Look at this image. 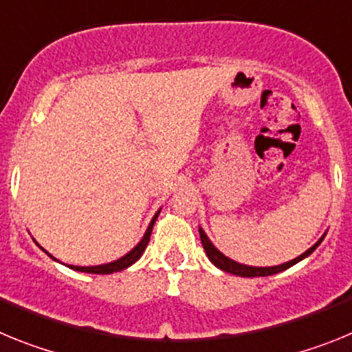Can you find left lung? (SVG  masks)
<instances>
[{
	"instance_id": "obj_1",
	"label": "left lung",
	"mask_w": 352,
	"mask_h": 352,
	"mask_svg": "<svg viewBox=\"0 0 352 352\" xmlns=\"http://www.w3.org/2000/svg\"><path fill=\"white\" fill-rule=\"evenodd\" d=\"M199 234H201V243H203L208 259H210L211 263L217 266V268L223 270V272H227V273H232V275H238V276H268V275H275V273L284 272V270L291 268L292 264L300 263L301 259H305L307 256H310V254H312V252L316 250L319 245H321L322 238H324V236H322V238L319 239L316 245H314V247H310L309 250L305 252V254H301V256L296 257V259L289 261V263L280 264V266H272V268H254V266H245V264L234 263V261H231L229 257L223 256V254H220V252L213 247V243H211L210 239H208V236L204 234V231L201 229V227H199Z\"/></svg>"
}]
</instances>
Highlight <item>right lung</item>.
I'll use <instances>...</instances> for the list:
<instances>
[{
	"instance_id": "1",
	"label": "right lung",
	"mask_w": 352,
	"mask_h": 352,
	"mask_svg": "<svg viewBox=\"0 0 352 352\" xmlns=\"http://www.w3.org/2000/svg\"><path fill=\"white\" fill-rule=\"evenodd\" d=\"M157 217H158V213L153 217V220H151V223H149V227H148V231H146L144 238L139 241L138 247L133 248L132 252H129L126 256L121 257V259L114 261V263H109V264H100V266H70V268L76 270V272L98 273V275H109V273L121 272V270L129 268V266H132V264L142 256V252H144L146 247H148L149 236H151V229H153V223H155V220H157Z\"/></svg>"
}]
</instances>
